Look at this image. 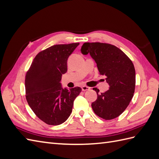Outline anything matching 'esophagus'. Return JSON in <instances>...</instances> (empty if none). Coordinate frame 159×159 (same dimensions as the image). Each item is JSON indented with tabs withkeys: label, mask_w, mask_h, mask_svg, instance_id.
I'll return each instance as SVG.
<instances>
[{
	"label": "esophagus",
	"mask_w": 159,
	"mask_h": 159,
	"mask_svg": "<svg viewBox=\"0 0 159 159\" xmlns=\"http://www.w3.org/2000/svg\"><path fill=\"white\" fill-rule=\"evenodd\" d=\"M82 90H83V91H89V90H90V87H87V86H83V87H82Z\"/></svg>",
	"instance_id": "34e87169"
}]
</instances>
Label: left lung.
I'll list each match as a JSON object with an SVG mask.
<instances>
[{"mask_svg": "<svg viewBox=\"0 0 159 159\" xmlns=\"http://www.w3.org/2000/svg\"><path fill=\"white\" fill-rule=\"evenodd\" d=\"M80 51L89 53L97 64L99 74L106 76L109 89L99 94L91 104L94 112L105 120H111L124 112L134 96L135 70L132 61L119 48L107 43H84Z\"/></svg>", "mask_w": 159, "mask_h": 159, "instance_id": "1", "label": "left lung"}]
</instances>
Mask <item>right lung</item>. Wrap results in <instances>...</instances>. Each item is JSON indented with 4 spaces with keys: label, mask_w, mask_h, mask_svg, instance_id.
Returning a JSON list of instances; mask_svg holds the SVG:
<instances>
[{
    "label": "right lung",
    "mask_w": 159,
    "mask_h": 159,
    "mask_svg": "<svg viewBox=\"0 0 159 159\" xmlns=\"http://www.w3.org/2000/svg\"><path fill=\"white\" fill-rule=\"evenodd\" d=\"M79 43L55 45L34 57L25 79L28 105L39 119L51 125L68 119L74 100L82 91L76 87H63L61 76L68 70L67 61Z\"/></svg>",
    "instance_id": "add662e5"
}]
</instances>
